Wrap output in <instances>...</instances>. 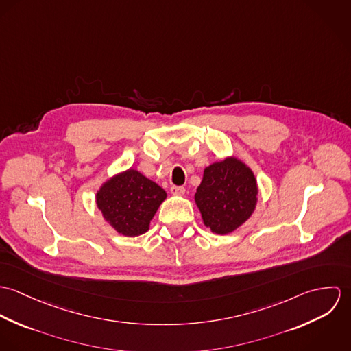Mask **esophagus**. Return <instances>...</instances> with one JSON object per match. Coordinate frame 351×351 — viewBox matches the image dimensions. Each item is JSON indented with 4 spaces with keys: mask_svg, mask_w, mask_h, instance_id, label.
<instances>
[{
    "mask_svg": "<svg viewBox=\"0 0 351 351\" xmlns=\"http://www.w3.org/2000/svg\"><path fill=\"white\" fill-rule=\"evenodd\" d=\"M170 192H171V195H174V196H184V195H185V188H184V186H176V185H173V186L170 188Z\"/></svg>",
    "mask_w": 351,
    "mask_h": 351,
    "instance_id": "1",
    "label": "esophagus"
}]
</instances>
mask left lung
Here are the masks:
<instances>
[{"mask_svg": "<svg viewBox=\"0 0 351 351\" xmlns=\"http://www.w3.org/2000/svg\"><path fill=\"white\" fill-rule=\"evenodd\" d=\"M204 224L212 232L227 235L250 219L258 186L250 167L235 156H228L205 167L195 195Z\"/></svg>", "mask_w": 351, "mask_h": 351, "instance_id": "left-lung-1", "label": "left lung"}]
</instances>
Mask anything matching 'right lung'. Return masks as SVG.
<instances>
[{"label":"right lung","mask_w":351,"mask_h":351,"mask_svg":"<svg viewBox=\"0 0 351 351\" xmlns=\"http://www.w3.org/2000/svg\"><path fill=\"white\" fill-rule=\"evenodd\" d=\"M166 196L154 181L128 169L102 184L96 202L104 219L119 234L138 237L149 231L151 219Z\"/></svg>","instance_id":"obj_1"}]
</instances>
